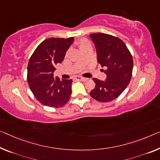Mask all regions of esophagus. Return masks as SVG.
Returning <instances> with one entry per match:
<instances>
[{
	"label": "esophagus",
	"instance_id": "1",
	"mask_svg": "<svg viewBox=\"0 0 160 160\" xmlns=\"http://www.w3.org/2000/svg\"><path fill=\"white\" fill-rule=\"evenodd\" d=\"M76 79L78 80V81H82V82H84V81L87 80V78H83L82 77H76Z\"/></svg>",
	"mask_w": 160,
	"mask_h": 160
}]
</instances>
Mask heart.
Wrapping results in <instances>:
<instances>
[{
  "instance_id": "obj_1",
  "label": "heart",
  "mask_w": 160,
  "mask_h": 160,
  "mask_svg": "<svg viewBox=\"0 0 160 160\" xmlns=\"http://www.w3.org/2000/svg\"><path fill=\"white\" fill-rule=\"evenodd\" d=\"M77 45L78 46V47H79L81 50H82V49H83L85 47H87V46H91V44H90L89 41H88L87 39L82 38V39H81L80 41H78ZM67 55H68V53H66V56Z\"/></svg>"
}]
</instances>
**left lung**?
Here are the masks:
<instances>
[{
  "instance_id": "1",
  "label": "left lung",
  "mask_w": 160,
  "mask_h": 160,
  "mask_svg": "<svg viewBox=\"0 0 160 160\" xmlns=\"http://www.w3.org/2000/svg\"><path fill=\"white\" fill-rule=\"evenodd\" d=\"M94 43L98 63L105 67V81L94 78L95 88L89 94L101 102H111L124 92L131 80L133 59L129 49L121 39L109 34H90Z\"/></svg>"
}]
</instances>
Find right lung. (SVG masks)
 Returning <instances> with one entry per match:
<instances>
[{
    "mask_svg": "<svg viewBox=\"0 0 160 160\" xmlns=\"http://www.w3.org/2000/svg\"><path fill=\"white\" fill-rule=\"evenodd\" d=\"M73 38H50L44 40L31 56L27 81L34 97L41 104L50 107H61L72 94V79L53 77L55 65L61 63Z\"/></svg>",
    "mask_w": 160,
    "mask_h": 160,
    "instance_id": "1",
    "label": "right lung"
}]
</instances>
